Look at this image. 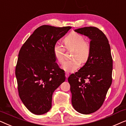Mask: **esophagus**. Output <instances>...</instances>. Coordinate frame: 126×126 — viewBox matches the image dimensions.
<instances>
[{"label":"esophagus","instance_id":"1","mask_svg":"<svg viewBox=\"0 0 126 126\" xmlns=\"http://www.w3.org/2000/svg\"><path fill=\"white\" fill-rule=\"evenodd\" d=\"M65 76H66V79H68V77L69 76V74L68 73H65Z\"/></svg>","mask_w":126,"mask_h":126}]
</instances>
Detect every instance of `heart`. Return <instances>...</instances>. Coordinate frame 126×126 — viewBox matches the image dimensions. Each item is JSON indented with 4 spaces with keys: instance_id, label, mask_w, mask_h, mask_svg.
<instances>
[{
    "instance_id": "obj_1",
    "label": "heart",
    "mask_w": 126,
    "mask_h": 126,
    "mask_svg": "<svg viewBox=\"0 0 126 126\" xmlns=\"http://www.w3.org/2000/svg\"><path fill=\"white\" fill-rule=\"evenodd\" d=\"M64 44L66 49L73 48L72 54L73 59L65 61L61 68L67 72H73L79 69L82 62H85L88 58L91 51L90 43L85 40L81 34L72 32L64 39ZM65 49L60 43L57 42L53 47V53L57 61L62 63L64 60Z\"/></svg>"
}]
</instances>
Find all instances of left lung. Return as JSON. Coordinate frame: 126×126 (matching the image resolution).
<instances>
[{
	"label": "left lung",
	"mask_w": 126,
	"mask_h": 126,
	"mask_svg": "<svg viewBox=\"0 0 126 126\" xmlns=\"http://www.w3.org/2000/svg\"><path fill=\"white\" fill-rule=\"evenodd\" d=\"M75 32L90 39L91 51L85 65L68 77L72 104L79 113L90 114L101 107L111 87V48L107 38L96 27H85L76 29Z\"/></svg>",
	"instance_id": "1"
}]
</instances>
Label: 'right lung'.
<instances>
[{
  "mask_svg": "<svg viewBox=\"0 0 126 126\" xmlns=\"http://www.w3.org/2000/svg\"><path fill=\"white\" fill-rule=\"evenodd\" d=\"M71 28L41 26L20 50L15 69L19 95L34 114L42 115L50 110L53 92L65 81L64 70L56 63L53 47Z\"/></svg>",
  "mask_w": 126,
  "mask_h": 126,
  "instance_id": "add662e5",
  "label": "right lung"
}]
</instances>
